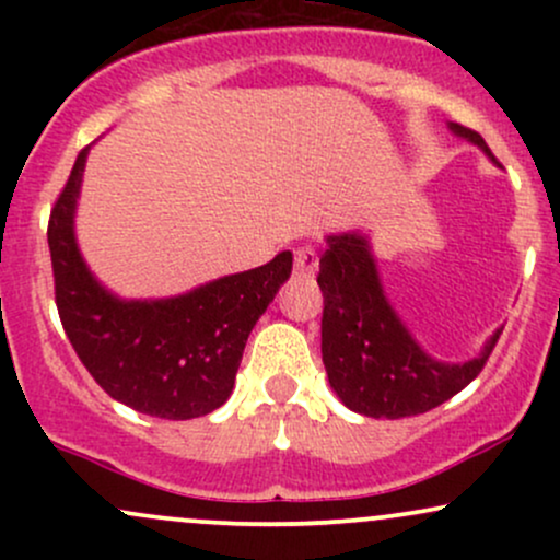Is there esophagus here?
<instances>
[{"label":"esophagus","mask_w":560,"mask_h":560,"mask_svg":"<svg viewBox=\"0 0 560 560\" xmlns=\"http://www.w3.org/2000/svg\"><path fill=\"white\" fill-rule=\"evenodd\" d=\"M316 268H318L316 247H311V244H302V247L294 249V273L311 276V273H316Z\"/></svg>","instance_id":"34e87169"}]
</instances>
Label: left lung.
Listing matches in <instances>:
<instances>
[{
  "mask_svg": "<svg viewBox=\"0 0 560 560\" xmlns=\"http://www.w3.org/2000/svg\"><path fill=\"white\" fill-rule=\"evenodd\" d=\"M458 137L492 155L471 128L450 124ZM318 287L324 292L320 352L329 384L342 402L371 419H405L436 408L481 374L498 345L492 334L479 358L440 363L413 342L384 298L371 249L363 236H331L320 255Z\"/></svg>",
  "mask_w": 560,
  "mask_h": 560,
  "instance_id": "8db88e82",
  "label": "left lung"
}]
</instances>
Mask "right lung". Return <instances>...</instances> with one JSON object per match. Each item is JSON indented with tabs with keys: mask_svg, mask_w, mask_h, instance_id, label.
I'll list each match as a JSON object with an SVG mask.
<instances>
[{
	"mask_svg": "<svg viewBox=\"0 0 560 560\" xmlns=\"http://www.w3.org/2000/svg\"><path fill=\"white\" fill-rule=\"evenodd\" d=\"M86 155L89 147H83L47 226L62 329L113 400L155 419L208 416L231 395L255 320L292 273V253H279L266 266L223 276L182 298H113L83 266L73 236Z\"/></svg>",
	"mask_w": 560,
	"mask_h": 560,
	"instance_id": "add662e5",
	"label": "right lung"
}]
</instances>
